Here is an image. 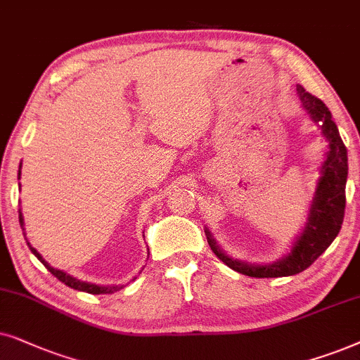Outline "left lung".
Instances as JSON below:
<instances>
[{
  "label": "left lung",
  "mask_w": 360,
  "mask_h": 360,
  "mask_svg": "<svg viewBox=\"0 0 360 360\" xmlns=\"http://www.w3.org/2000/svg\"><path fill=\"white\" fill-rule=\"evenodd\" d=\"M296 90H298L300 100L306 113L316 124H319L321 133L329 145L328 151H326V160L321 165V176L318 186H316L314 198L311 200L308 220H306L304 229L301 230V233L293 242L290 253L281 257L280 260L265 263V265L237 260V258L227 255L214 240L209 229H205V237H207L210 250L229 268L247 276L280 278L304 271L333 243L342 225L344 209H346L347 150L328 107L314 95L306 92L301 85H296Z\"/></svg>",
  "instance_id": "8db88e82"
}]
</instances>
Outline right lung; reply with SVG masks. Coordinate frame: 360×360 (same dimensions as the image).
Instances as JSON below:
<instances>
[{
  "mask_svg": "<svg viewBox=\"0 0 360 360\" xmlns=\"http://www.w3.org/2000/svg\"><path fill=\"white\" fill-rule=\"evenodd\" d=\"M19 176H21V166H19V172H18ZM19 224H21V227H22V230H24V219H22V214H21V210H19ZM27 245H30V242H27ZM30 250L34 253V255L37 257V260H39L42 265H44L47 270H49L52 275H54L57 280L59 281H62V283L64 285H67V286H70V288H74V290H79V291H85V293H90V295H110V293H115V291H118V290H122L123 286H117V285H107V286H102V285H95V283H89V281H80V280H77V278H74V276H70V275H67L65 271H62V270H57V268H52L49 263H47L44 258L41 257V253L36 250L34 247H31L30 245Z\"/></svg>",
  "mask_w": 360,
  "mask_h": 360,
  "instance_id": "add662e5",
  "label": "right lung"
}]
</instances>
